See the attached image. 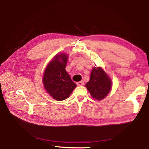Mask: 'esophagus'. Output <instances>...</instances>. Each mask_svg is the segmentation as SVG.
<instances>
[{
	"instance_id": "esophagus-1",
	"label": "esophagus",
	"mask_w": 149,
	"mask_h": 149,
	"mask_svg": "<svg viewBox=\"0 0 149 149\" xmlns=\"http://www.w3.org/2000/svg\"><path fill=\"white\" fill-rule=\"evenodd\" d=\"M76 84H77L78 86H82L84 84V81H81L76 83Z\"/></svg>"
}]
</instances>
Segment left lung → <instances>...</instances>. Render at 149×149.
<instances>
[{
    "label": "left lung",
    "instance_id": "1",
    "mask_svg": "<svg viewBox=\"0 0 149 149\" xmlns=\"http://www.w3.org/2000/svg\"><path fill=\"white\" fill-rule=\"evenodd\" d=\"M91 96L96 100L104 98L111 91L112 81L111 78L101 68H93L89 81L86 84Z\"/></svg>",
    "mask_w": 149,
    "mask_h": 149
}]
</instances>
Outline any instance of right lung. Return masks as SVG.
I'll use <instances>...</instances> for the list:
<instances>
[{"instance_id": "add662e5", "label": "right lung", "mask_w": 149, "mask_h": 149, "mask_svg": "<svg viewBox=\"0 0 149 149\" xmlns=\"http://www.w3.org/2000/svg\"><path fill=\"white\" fill-rule=\"evenodd\" d=\"M68 58L65 53L58 54L48 64L44 72L42 80L44 88L57 101L66 100L76 87L65 70Z\"/></svg>"}]
</instances>
